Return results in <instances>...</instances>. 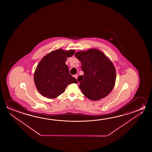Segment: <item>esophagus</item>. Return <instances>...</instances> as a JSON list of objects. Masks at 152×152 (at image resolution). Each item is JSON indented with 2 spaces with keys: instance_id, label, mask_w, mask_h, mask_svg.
<instances>
[{
  "instance_id": "34e87169",
  "label": "esophagus",
  "mask_w": 152,
  "mask_h": 152,
  "mask_svg": "<svg viewBox=\"0 0 152 152\" xmlns=\"http://www.w3.org/2000/svg\"><path fill=\"white\" fill-rule=\"evenodd\" d=\"M77 77H78V75H77V74H76V75H74V77L76 79H77Z\"/></svg>"
}]
</instances>
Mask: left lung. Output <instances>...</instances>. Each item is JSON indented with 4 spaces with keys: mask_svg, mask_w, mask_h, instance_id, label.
<instances>
[{
    "mask_svg": "<svg viewBox=\"0 0 152 152\" xmlns=\"http://www.w3.org/2000/svg\"><path fill=\"white\" fill-rule=\"evenodd\" d=\"M75 57L82 62L84 75L78 77L79 87L88 99L97 101L107 96L113 88L116 72L107 56L99 50L79 51Z\"/></svg>",
    "mask_w": 152,
    "mask_h": 152,
    "instance_id": "left-lung-1",
    "label": "left lung"
}]
</instances>
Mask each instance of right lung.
<instances>
[{
    "mask_svg": "<svg viewBox=\"0 0 152 152\" xmlns=\"http://www.w3.org/2000/svg\"><path fill=\"white\" fill-rule=\"evenodd\" d=\"M74 53L75 50L65 51L59 49L46 55L39 62L34 80L37 90L43 96L56 98L65 92L67 85L77 83L65 64L67 58L72 57Z\"/></svg>",
    "mask_w": 152,
    "mask_h": 152,
    "instance_id": "right-lung-1",
    "label": "right lung"
}]
</instances>
